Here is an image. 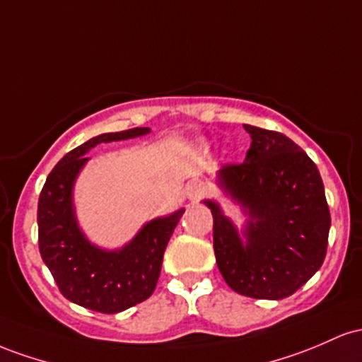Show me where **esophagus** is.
I'll return each mask as SVG.
<instances>
[{
	"mask_svg": "<svg viewBox=\"0 0 362 362\" xmlns=\"http://www.w3.org/2000/svg\"><path fill=\"white\" fill-rule=\"evenodd\" d=\"M203 193H205V186H203L202 182L193 181L186 186V197H188L192 202L200 200V198L203 197Z\"/></svg>",
	"mask_w": 362,
	"mask_h": 362,
	"instance_id": "obj_1",
	"label": "esophagus"
}]
</instances>
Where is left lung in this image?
<instances>
[{
	"label": "left lung",
	"instance_id": "obj_1",
	"mask_svg": "<svg viewBox=\"0 0 362 362\" xmlns=\"http://www.w3.org/2000/svg\"><path fill=\"white\" fill-rule=\"evenodd\" d=\"M251 147L241 164L218 170V186L247 217L243 243L217 202V267L230 289L255 299H284L310 280L327 255L330 210L320 170L291 138L245 124Z\"/></svg>",
	"mask_w": 362,
	"mask_h": 362
}]
</instances>
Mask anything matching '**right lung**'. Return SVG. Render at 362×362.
Listing matches in <instances>:
<instances>
[{
    "instance_id": "add662e5",
    "label": "right lung",
    "mask_w": 362,
    "mask_h": 362,
    "mask_svg": "<svg viewBox=\"0 0 362 362\" xmlns=\"http://www.w3.org/2000/svg\"><path fill=\"white\" fill-rule=\"evenodd\" d=\"M150 128L104 133L73 148L47 176L39 197V251L68 301L115 315L152 296L162 258L185 209L153 218L121 250H103L80 230L73 209V185L87 164L85 153L99 144L144 136Z\"/></svg>"
}]
</instances>
